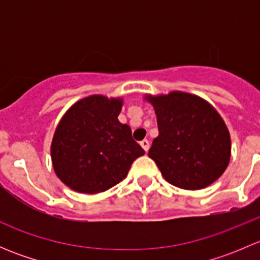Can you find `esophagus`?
I'll return each mask as SVG.
<instances>
[{
    "instance_id": "esophagus-1",
    "label": "esophagus",
    "mask_w": 260,
    "mask_h": 260,
    "mask_svg": "<svg viewBox=\"0 0 260 260\" xmlns=\"http://www.w3.org/2000/svg\"><path fill=\"white\" fill-rule=\"evenodd\" d=\"M141 147H142L143 149H145V151L147 152L149 149V142L147 140H143V141H141Z\"/></svg>"
}]
</instances>
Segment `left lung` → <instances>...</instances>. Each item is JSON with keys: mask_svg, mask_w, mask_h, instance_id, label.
Wrapping results in <instances>:
<instances>
[{"mask_svg": "<svg viewBox=\"0 0 260 260\" xmlns=\"http://www.w3.org/2000/svg\"><path fill=\"white\" fill-rule=\"evenodd\" d=\"M145 99L153 106L158 125L148 157L165 180L183 190H200L219 179L229 165L232 141L216 109L185 91Z\"/></svg>", "mask_w": 260, "mask_h": 260, "instance_id": "1", "label": "left lung"}]
</instances>
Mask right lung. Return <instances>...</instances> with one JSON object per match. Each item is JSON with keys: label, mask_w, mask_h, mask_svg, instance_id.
I'll use <instances>...</instances> for the list:
<instances>
[{"label": "right lung", "mask_w": 260, "mask_h": 260, "mask_svg": "<svg viewBox=\"0 0 260 260\" xmlns=\"http://www.w3.org/2000/svg\"><path fill=\"white\" fill-rule=\"evenodd\" d=\"M122 98L90 95L62 115L51 142L54 171L68 187L99 193L125 179L133 161L145 154L118 115Z\"/></svg>", "instance_id": "right-lung-1"}]
</instances>
